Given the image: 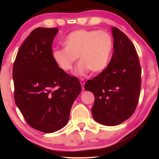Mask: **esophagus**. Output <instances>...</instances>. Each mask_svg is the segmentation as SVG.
Returning <instances> with one entry per match:
<instances>
[{
  "label": "esophagus",
  "mask_w": 159,
  "mask_h": 159,
  "mask_svg": "<svg viewBox=\"0 0 159 159\" xmlns=\"http://www.w3.org/2000/svg\"><path fill=\"white\" fill-rule=\"evenodd\" d=\"M80 85L82 86V89H84V85H85V80H84L83 79H81L80 80Z\"/></svg>",
  "instance_id": "1"
}]
</instances>
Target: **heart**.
Returning a JSON list of instances; mask_svg holds the SVG:
<instances>
[{
  "instance_id": "heart-1",
  "label": "heart",
  "mask_w": 159,
  "mask_h": 159,
  "mask_svg": "<svg viewBox=\"0 0 159 159\" xmlns=\"http://www.w3.org/2000/svg\"><path fill=\"white\" fill-rule=\"evenodd\" d=\"M63 46L64 48L52 52L55 62L63 71L70 72L79 57L76 74L82 76L89 70L98 72L106 68L112 52L113 39L105 31L79 29L70 33Z\"/></svg>"
}]
</instances>
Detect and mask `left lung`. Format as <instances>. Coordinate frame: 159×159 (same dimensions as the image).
<instances>
[{
    "label": "left lung",
    "instance_id": "left-lung-1",
    "mask_svg": "<svg viewBox=\"0 0 159 159\" xmlns=\"http://www.w3.org/2000/svg\"><path fill=\"white\" fill-rule=\"evenodd\" d=\"M113 52L109 65L85 83L95 101L93 119L105 126H116L128 120L135 111L141 82V69L135 48L128 37L112 28Z\"/></svg>",
    "mask_w": 159,
    "mask_h": 159
}]
</instances>
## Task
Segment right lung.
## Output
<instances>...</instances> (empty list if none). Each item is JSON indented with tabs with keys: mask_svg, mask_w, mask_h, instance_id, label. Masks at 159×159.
<instances>
[{
	"mask_svg": "<svg viewBox=\"0 0 159 159\" xmlns=\"http://www.w3.org/2000/svg\"><path fill=\"white\" fill-rule=\"evenodd\" d=\"M59 30H33L17 53L13 66L14 100L30 126L45 133L68 122L72 104L81 92L76 77L59 67L52 44Z\"/></svg>",
	"mask_w": 159,
	"mask_h": 159,
	"instance_id": "add662e5",
	"label": "right lung"
}]
</instances>
